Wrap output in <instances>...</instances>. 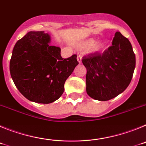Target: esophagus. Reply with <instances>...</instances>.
Wrapping results in <instances>:
<instances>
[{"mask_svg":"<svg viewBox=\"0 0 146 146\" xmlns=\"http://www.w3.org/2000/svg\"><path fill=\"white\" fill-rule=\"evenodd\" d=\"M77 61L79 62V64H81L82 63V56H81V55H77Z\"/></svg>","mask_w":146,"mask_h":146,"instance_id":"34e87169","label":"esophagus"}]
</instances>
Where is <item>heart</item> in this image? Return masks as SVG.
Returning a JSON list of instances; mask_svg holds the SVG:
<instances>
[{
  "label": "heart",
  "instance_id": "heart-1",
  "mask_svg": "<svg viewBox=\"0 0 146 146\" xmlns=\"http://www.w3.org/2000/svg\"><path fill=\"white\" fill-rule=\"evenodd\" d=\"M79 48L82 50H87V49L91 47V51L93 52H101L105 48V44L104 43L102 42H96L95 43V40L93 38H90L82 42L79 44Z\"/></svg>",
  "mask_w": 146,
  "mask_h": 146
}]
</instances>
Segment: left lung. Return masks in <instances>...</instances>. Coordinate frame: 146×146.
<instances>
[{
	"label": "left lung",
	"instance_id": "left-lung-1",
	"mask_svg": "<svg viewBox=\"0 0 146 146\" xmlns=\"http://www.w3.org/2000/svg\"><path fill=\"white\" fill-rule=\"evenodd\" d=\"M82 62L87 69L88 95L96 100L108 101L129 85L135 68V55L128 38L116 32L108 50L84 56Z\"/></svg>",
	"mask_w": 146,
	"mask_h": 146
}]
</instances>
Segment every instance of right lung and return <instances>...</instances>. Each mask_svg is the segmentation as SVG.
<instances>
[{"instance_id":"right-lung-1","label":"right lung","mask_w":146,"mask_h":146,"mask_svg":"<svg viewBox=\"0 0 146 146\" xmlns=\"http://www.w3.org/2000/svg\"><path fill=\"white\" fill-rule=\"evenodd\" d=\"M44 31L28 32L18 40L10 60V74L20 93L30 101L50 104L64 91V83L79 63L77 55H60V48L50 46Z\"/></svg>"}]
</instances>
